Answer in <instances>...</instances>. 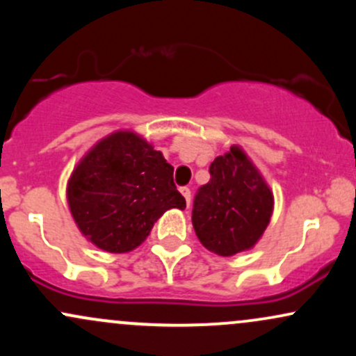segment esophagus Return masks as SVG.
Here are the masks:
<instances>
[{"mask_svg": "<svg viewBox=\"0 0 356 356\" xmlns=\"http://www.w3.org/2000/svg\"><path fill=\"white\" fill-rule=\"evenodd\" d=\"M181 194L184 195V199H186V204H187V207L191 206V189L189 187H181Z\"/></svg>", "mask_w": 356, "mask_h": 356, "instance_id": "obj_1", "label": "esophagus"}]
</instances>
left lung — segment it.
<instances>
[{
    "instance_id": "left-lung-1",
    "label": "left lung",
    "mask_w": 356,
    "mask_h": 356,
    "mask_svg": "<svg viewBox=\"0 0 356 356\" xmlns=\"http://www.w3.org/2000/svg\"><path fill=\"white\" fill-rule=\"evenodd\" d=\"M197 189L192 226L202 246L219 256L251 249L273 214V192L239 147L214 159Z\"/></svg>"
}]
</instances>
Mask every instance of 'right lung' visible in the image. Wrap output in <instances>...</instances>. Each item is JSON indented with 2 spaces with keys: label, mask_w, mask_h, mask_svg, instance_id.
Instances as JSON below:
<instances>
[{
  "label": "right lung",
  "mask_w": 356,
  "mask_h": 356,
  "mask_svg": "<svg viewBox=\"0 0 356 356\" xmlns=\"http://www.w3.org/2000/svg\"><path fill=\"white\" fill-rule=\"evenodd\" d=\"M68 206L81 234L107 252L144 243L167 209H184L174 167L134 132L105 137L73 170Z\"/></svg>",
  "instance_id": "1"
}]
</instances>
